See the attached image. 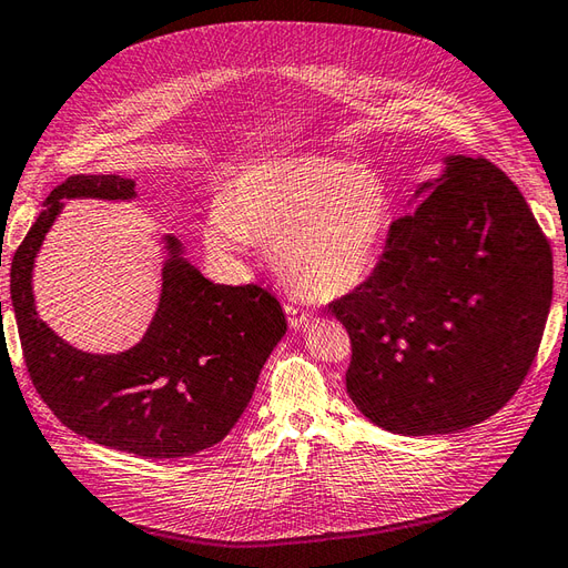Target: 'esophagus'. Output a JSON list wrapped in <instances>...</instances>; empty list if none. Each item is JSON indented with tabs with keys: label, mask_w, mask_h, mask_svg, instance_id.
Listing matches in <instances>:
<instances>
[{
	"label": "esophagus",
	"mask_w": 568,
	"mask_h": 568,
	"mask_svg": "<svg viewBox=\"0 0 568 568\" xmlns=\"http://www.w3.org/2000/svg\"><path fill=\"white\" fill-rule=\"evenodd\" d=\"M285 314H287V324L290 328H302L307 326L312 322V314L300 310V307H293V305H285Z\"/></svg>",
	"instance_id": "esophagus-1"
}]
</instances>
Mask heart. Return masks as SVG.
Wrapping results in <instances>:
<instances>
[{"label":"heart","mask_w":568,"mask_h":568,"mask_svg":"<svg viewBox=\"0 0 568 568\" xmlns=\"http://www.w3.org/2000/svg\"><path fill=\"white\" fill-rule=\"evenodd\" d=\"M394 217L377 171L328 154L297 152L246 164L210 205L205 246L242 256L273 242L275 266L300 295L336 300L375 273Z\"/></svg>","instance_id":"obj_1"}]
</instances>
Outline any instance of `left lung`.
<instances>
[{"instance_id":"left-lung-1","label":"left lung","mask_w":568,"mask_h":568,"mask_svg":"<svg viewBox=\"0 0 568 568\" xmlns=\"http://www.w3.org/2000/svg\"><path fill=\"white\" fill-rule=\"evenodd\" d=\"M551 248L504 171L450 154L392 222L375 273L328 310L351 336L346 389L389 433L481 424L518 392L551 305Z\"/></svg>"}]
</instances>
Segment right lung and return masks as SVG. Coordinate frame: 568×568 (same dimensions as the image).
I'll return each mask as SVG.
<instances>
[{"label": "right lung", "mask_w": 568, "mask_h": 568, "mask_svg": "<svg viewBox=\"0 0 568 568\" xmlns=\"http://www.w3.org/2000/svg\"><path fill=\"white\" fill-rule=\"evenodd\" d=\"M135 195V181L115 174H77L52 189L11 261V307L33 387L64 426L113 450L189 457L234 428L287 322L268 290L207 281L164 234L162 295L140 344L87 353L62 341L38 316L31 285L45 234L64 201Z\"/></svg>", "instance_id": "1"}]
</instances>
